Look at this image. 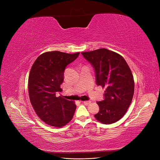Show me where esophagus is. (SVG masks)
Segmentation results:
<instances>
[{
	"instance_id": "esophagus-1",
	"label": "esophagus",
	"mask_w": 160,
	"mask_h": 160,
	"mask_svg": "<svg viewBox=\"0 0 160 160\" xmlns=\"http://www.w3.org/2000/svg\"><path fill=\"white\" fill-rule=\"evenodd\" d=\"M91 102L90 101H83V103L85 105H89Z\"/></svg>"
}]
</instances>
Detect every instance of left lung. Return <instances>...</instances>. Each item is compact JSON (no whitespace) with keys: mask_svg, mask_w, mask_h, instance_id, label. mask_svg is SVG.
Instances as JSON below:
<instances>
[{"mask_svg":"<svg viewBox=\"0 0 160 160\" xmlns=\"http://www.w3.org/2000/svg\"><path fill=\"white\" fill-rule=\"evenodd\" d=\"M93 66L96 84L105 88L104 99L98 101L95 118L104 124L118 122L126 113L134 93L132 72L122 56L106 49L81 52Z\"/></svg>","mask_w":160,"mask_h":160,"instance_id":"obj_1","label":"left lung"}]
</instances>
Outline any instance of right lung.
<instances>
[{"instance_id": "obj_1", "label": "right lung", "mask_w": 160, "mask_h": 160, "mask_svg": "<svg viewBox=\"0 0 160 160\" xmlns=\"http://www.w3.org/2000/svg\"><path fill=\"white\" fill-rule=\"evenodd\" d=\"M79 55V52H46L37 57L31 67L28 83L31 105L39 118L51 126H65L73 117L74 102L57 98L56 94L62 91L61 85L66 67Z\"/></svg>"}]
</instances>
